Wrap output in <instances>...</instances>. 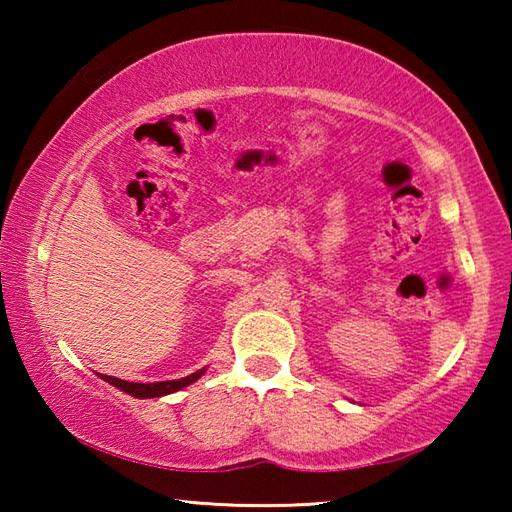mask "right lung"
<instances>
[{"mask_svg":"<svg viewBox=\"0 0 512 512\" xmlns=\"http://www.w3.org/2000/svg\"><path fill=\"white\" fill-rule=\"evenodd\" d=\"M205 370H198L194 375L183 377V379H171V381H155V384H133V381H124L119 377H110V375H101V379H106L108 384L121 388V391L133 395V397H160V395H169V393H176L180 388H185L189 384H194V381L203 375Z\"/></svg>","mask_w":512,"mask_h":512,"instance_id":"add662e5","label":"right lung"}]
</instances>
